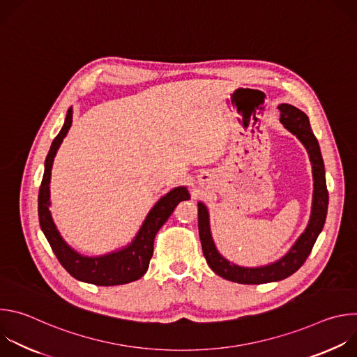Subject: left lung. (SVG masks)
<instances>
[{"mask_svg": "<svg viewBox=\"0 0 357 357\" xmlns=\"http://www.w3.org/2000/svg\"><path fill=\"white\" fill-rule=\"evenodd\" d=\"M278 109L281 112L280 121L289 132H292L302 142L305 148H307L312 164L314 176V199L310 223L285 256L277 260L275 263L263 267H240L230 263L227 259L222 256L215 245L211 233L208 208L203 205L202 202L197 203V226L203 256H205L209 267L218 275L238 284H266L273 281H281L292 275L296 270H299L305 260L308 259L310 252L312 251V247L319 233L322 231L326 220L329 196L325 179V165L318 139L315 138L310 124V119L303 112L291 105H280Z\"/></svg>", "mask_w": 357, "mask_h": 357, "instance_id": "left-lung-1", "label": "left lung"}]
</instances>
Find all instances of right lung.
<instances>
[{"label": "right lung", "instance_id": "right-lung-1", "mask_svg": "<svg viewBox=\"0 0 357 357\" xmlns=\"http://www.w3.org/2000/svg\"><path fill=\"white\" fill-rule=\"evenodd\" d=\"M72 109L68 110L65 124L61 132L54 139L47 157L45 160V172L42 178V183L39 188L38 196V215L40 229L52 247L55 256L63 268L76 280L101 285V287H112L121 285L141 278L149 266V260L154 252V238L162 225L172 215L181 200H188L189 193L185 186H178L162 196L145 218L141 229L138 230L134 240L123 247L119 251H113L106 256L100 257H86L75 251L61 236L56 229L52 216H50V171H52L54 160L56 152L66 137L70 126H72Z\"/></svg>", "mask_w": 357, "mask_h": 357}]
</instances>
